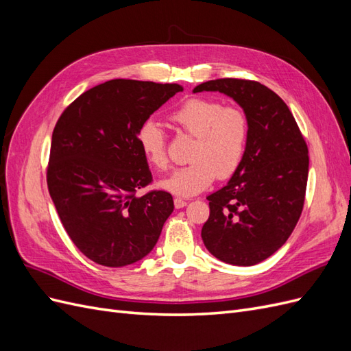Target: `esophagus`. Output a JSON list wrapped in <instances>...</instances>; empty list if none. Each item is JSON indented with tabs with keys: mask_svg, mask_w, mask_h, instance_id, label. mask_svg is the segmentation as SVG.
I'll return each instance as SVG.
<instances>
[{
	"mask_svg": "<svg viewBox=\"0 0 351 351\" xmlns=\"http://www.w3.org/2000/svg\"><path fill=\"white\" fill-rule=\"evenodd\" d=\"M186 205H187V200H186V199H182V197H176V199H174V206H176L177 209L184 208Z\"/></svg>",
	"mask_w": 351,
	"mask_h": 351,
	"instance_id": "esophagus-1",
	"label": "esophagus"
}]
</instances>
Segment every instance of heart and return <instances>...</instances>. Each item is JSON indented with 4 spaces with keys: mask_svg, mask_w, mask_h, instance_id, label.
Listing matches in <instances>:
<instances>
[{
    "mask_svg": "<svg viewBox=\"0 0 351 351\" xmlns=\"http://www.w3.org/2000/svg\"><path fill=\"white\" fill-rule=\"evenodd\" d=\"M180 130L193 136L189 159L161 182V187L176 195L192 196L209 187L215 177L226 180L241 165L247 149L249 120L241 108L222 105L217 99L190 98L169 114ZM142 154L158 171L169 165L167 137L154 120H145L136 133Z\"/></svg>",
    "mask_w": 351,
    "mask_h": 351,
    "instance_id": "b5f03b06",
    "label": "heart"
}]
</instances>
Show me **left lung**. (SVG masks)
I'll return each mask as SVG.
<instances>
[{"instance_id": "1", "label": "left lung", "mask_w": 351, "mask_h": 351, "mask_svg": "<svg viewBox=\"0 0 351 351\" xmlns=\"http://www.w3.org/2000/svg\"><path fill=\"white\" fill-rule=\"evenodd\" d=\"M221 92L249 120L246 155L227 186L209 195L202 227L206 249L222 262L252 267L277 252L299 221L309 151L287 104L259 82L217 79L193 92Z\"/></svg>"}]
</instances>
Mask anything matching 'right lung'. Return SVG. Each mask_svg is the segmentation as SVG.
<instances>
[{
  "mask_svg": "<svg viewBox=\"0 0 351 351\" xmlns=\"http://www.w3.org/2000/svg\"><path fill=\"white\" fill-rule=\"evenodd\" d=\"M183 88L177 83L114 79L74 99L52 132L47 183L61 224L76 247L104 267L145 258L174 209L173 196L151 190L139 125Z\"/></svg>",
  "mask_w": 351,
  "mask_h": 351,
  "instance_id": "obj_1",
  "label": "right lung"
}]
</instances>
